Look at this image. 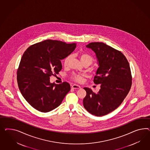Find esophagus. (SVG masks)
<instances>
[{
	"instance_id": "34e87169",
	"label": "esophagus",
	"mask_w": 150,
	"mask_h": 150,
	"mask_svg": "<svg viewBox=\"0 0 150 150\" xmlns=\"http://www.w3.org/2000/svg\"><path fill=\"white\" fill-rule=\"evenodd\" d=\"M72 88H74V89H79V88H81V87H80L79 85H75V84H74V85H72Z\"/></svg>"
}]
</instances>
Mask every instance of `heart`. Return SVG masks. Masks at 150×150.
<instances>
[{"instance_id": "1", "label": "heart", "mask_w": 150, "mask_h": 150, "mask_svg": "<svg viewBox=\"0 0 150 150\" xmlns=\"http://www.w3.org/2000/svg\"><path fill=\"white\" fill-rule=\"evenodd\" d=\"M79 57L81 62L83 64H88L89 65L92 63L93 61V57L88 53H81L79 54ZM72 58V55L69 54L67 56L63 59V65L65 67H67L69 65V62ZM85 74H79V73H74L71 75V78L74 81L77 82H81L83 80V78L86 77Z\"/></svg>"}]
</instances>
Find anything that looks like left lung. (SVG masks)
Returning a JSON list of instances; mask_svg holds the SVG:
<instances>
[{
  "label": "left lung",
  "mask_w": 150,
  "mask_h": 150,
  "mask_svg": "<svg viewBox=\"0 0 150 150\" xmlns=\"http://www.w3.org/2000/svg\"><path fill=\"white\" fill-rule=\"evenodd\" d=\"M86 47L96 54L99 68L94 82L100 89L94 93L85 87L83 106L89 113L104 116L117 109L129 93L132 77L129 63L122 53L103 42H91Z\"/></svg>",
  "instance_id": "obj_1"
}]
</instances>
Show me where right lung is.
<instances>
[{
	"mask_svg": "<svg viewBox=\"0 0 150 150\" xmlns=\"http://www.w3.org/2000/svg\"><path fill=\"white\" fill-rule=\"evenodd\" d=\"M76 44L46 40L29 46L21 59L17 80L21 93L34 109L47 112L61 105L70 90L68 82L50 81L62 68L61 60L76 48Z\"/></svg>",
	"mask_w": 150,
	"mask_h": 150,
	"instance_id": "right-lung-1",
	"label": "right lung"
}]
</instances>
